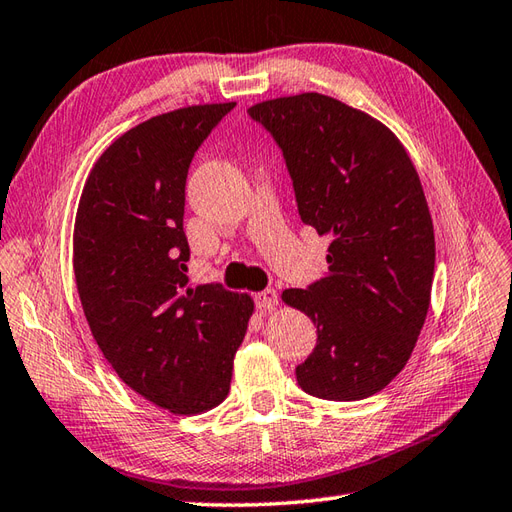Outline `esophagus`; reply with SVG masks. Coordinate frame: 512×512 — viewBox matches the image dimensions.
Segmentation results:
<instances>
[{
    "instance_id": "34e87169",
    "label": "esophagus",
    "mask_w": 512,
    "mask_h": 512,
    "mask_svg": "<svg viewBox=\"0 0 512 512\" xmlns=\"http://www.w3.org/2000/svg\"><path fill=\"white\" fill-rule=\"evenodd\" d=\"M256 306L260 309V313H271V311H276V306H278V293L274 291V289H267V291H260L258 295H256Z\"/></svg>"
}]
</instances>
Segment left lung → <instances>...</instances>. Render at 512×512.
Returning <instances> with one entry per match:
<instances>
[{"instance_id": "1", "label": "left lung", "mask_w": 512, "mask_h": 512, "mask_svg": "<svg viewBox=\"0 0 512 512\" xmlns=\"http://www.w3.org/2000/svg\"><path fill=\"white\" fill-rule=\"evenodd\" d=\"M247 113L282 149L302 223L331 238L328 276L282 291L317 328L298 385L324 401L368 399L410 361L429 311L436 241L420 177L383 122L342 100L306 92Z\"/></svg>"}]
</instances>
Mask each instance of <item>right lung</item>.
I'll return each mask as SVG.
<instances>
[{
    "label": "right lung",
    "mask_w": 512,
    "mask_h": 512,
    "mask_svg": "<svg viewBox=\"0 0 512 512\" xmlns=\"http://www.w3.org/2000/svg\"><path fill=\"white\" fill-rule=\"evenodd\" d=\"M236 102L162 113L113 140L87 175L74 221L78 298L122 383L170 414L208 412L230 392L254 300L190 287L184 232L192 155Z\"/></svg>",
    "instance_id": "obj_1"
}]
</instances>
